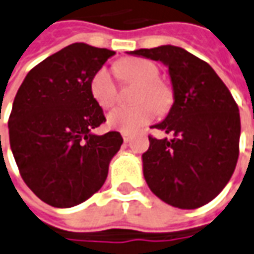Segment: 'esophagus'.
<instances>
[{
	"label": "esophagus",
	"instance_id": "1",
	"mask_svg": "<svg viewBox=\"0 0 254 254\" xmlns=\"http://www.w3.org/2000/svg\"><path fill=\"white\" fill-rule=\"evenodd\" d=\"M122 137H123L124 142H130L131 138H132V135H131L130 132H122Z\"/></svg>",
	"mask_w": 254,
	"mask_h": 254
}]
</instances>
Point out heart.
<instances>
[{"mask_svg":"<svg viewBox=\"0 0 254 254\" xmlns=\"http://www.w3.org/2000/svg\"><path fill=\"white\" fill-rule=\"evenodd\" d=\"M117 76L124 83L139 84L135 102L151 104L138 106H119L108 113L106 124L112 130L122 132H137L155 117V109L163 110L170 102V92L163 84L157 83L159 69L149 61L124 59L116 64ZM90 90L94 99L102 108L113 106L117 99V87L109 69H98L90 80Z\"/></svg>","mask_w":254,"mask_h":254,"instance_id":"1","label":"heart"}]
</instances>
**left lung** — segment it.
<instances>
[{"instance_id": "obj_1", "label": "left lung", "mask_w": 254, "mask_h": 254, "mask_svg": "<svg viewBox=\"0 0 254 254\" xmlns=\"http://www.w3.org/2000/svg\"><path fill=\"white\" fill-rule=\"evenodd\" d=\"M131 55L169 67L174 102L157 130L173 139L149 137L142 155L150 190L178 209L209 203L228 184L239 155L241 117L230 90L210 64L174 45L137 50Z\"/></svg>"}]
</instances>
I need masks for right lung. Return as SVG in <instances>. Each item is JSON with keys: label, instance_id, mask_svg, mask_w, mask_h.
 <instances>
[{"label": "right lung", "instance_id": "obj_1", "mask_svg": "<svg viewBox=\"0 0 254 254\" xmlns=\"http://www.w3.org/2000/svg\"><path fill=\"white\" fill-rule=\"evenodd\" d=\"M115 54L70 44L33 67L17 90L10 149L26 185L54 207H73L101 190L123 144L117 131L92 132L106 119L90 80Z\"/></svg>", "mask_w": 254, "mask_h": 254}]
</instances>
